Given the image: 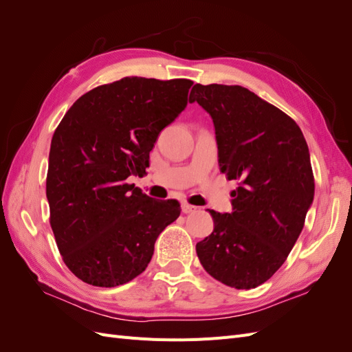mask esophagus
I'll return each mask as SVG.
<instances>
[{
	"label": "esophagus",
	"mask_w": 352,
	"mask_h": 352,
	"mask_svg": "<svg viewBox=\"0 0 352 352\" xmlns=\"http://www.w3.org/2000/svg\"><path fill=\"white\" fill-rule=\"evenodd\" d=\"M197 210H198V207L190 206V204H188V202H184L182 204V211L185 212V214H189V212H195Z\"/></svg>",
	"instance_id": "obj_1"
}]
</instances>
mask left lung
<instances>
[{
	"instance_id": "left-lung-1",
	"label": "left lung",
	"mask_w": 352,
	"mask_h": 352,
	"mask_svg": "<svg viewBox=\"0 0 352 352\" xmlns=\"http://www.w3.org/2000/svg\"><path fill=\"white\" fill-rule=\"evenodd\" d=\"M212 119L220 172L239 180L232 212L210 210L214 230L197 243L208 274L236 289L269 280L304 228L314 198L305 138L289 116L238 85H199L189 95Z\"/></svg>"
}]
</instances>
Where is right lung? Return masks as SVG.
<instances>
[{"instance_id": "right-lung-1", "label": "right lung", "mask_w": 352, "mask_h": 352, "mask_svg": "<svg viewBox=\"0 0 352 352\" xmlns=\"http://www.w3.org/2000/svg\"><path fill=\"white\" fill-rule=\"evenodd\" d=\"M192 80L123 78L74 102L52 135L47 199L60 254L70 272L114 287L141 274L154 243L180 214L127 184L150 167V151L188 105Z\"/></svg>"}]
</instances>
